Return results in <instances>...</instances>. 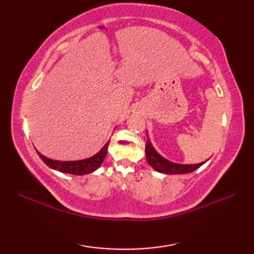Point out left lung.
Instances as JSON below:
<instances>
[{
    "mask_svg": "<svg viewBox=\"0 0 254 254\" xmlns=\"http://www.w3.org/2000/svg\"><path fill=\"white\" fill-rule=\"evenodd\" d=\"M145 154H146L147 163L152 166L156 171L161 172V174H166V175L190 174V172L196 170L203 164L206 163V161H203V163L195 164V165H181V164L172 163V161L164 158L163 156L156 152L152 143L149 141V138H147L146 141Z\"/></svg>",
    "mask_w": 254,
    "mask_h": 254,
    "instance_id": "obj_1",
    "label": "left lung"
}]
</instances>
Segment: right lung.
<instances>
[{"instance_id":"add662e5","label":"right lung","mask_w":254,"mask_h":254,"mask_svg":"<svg viewBox=\"0 0 254 254\" xmlns=\"http://www.w3.org/2000/svg\"><path fill=\"white\" fill-rule=\"evenodd\" d=\"M110 141H108L106 145L102 147L98 153L94 155L93 157L86 158L83 160H73V161H60V160H55L46 157L42 154H40L37 150L39 157L44 160V163L50 167L51 169L58 170L60 172H64V174H71V175H76V176H83L87 175L97 170L101 166L102 161H104L106 155L108 153V146H109Z\"/></svg>"}]
</instances>
